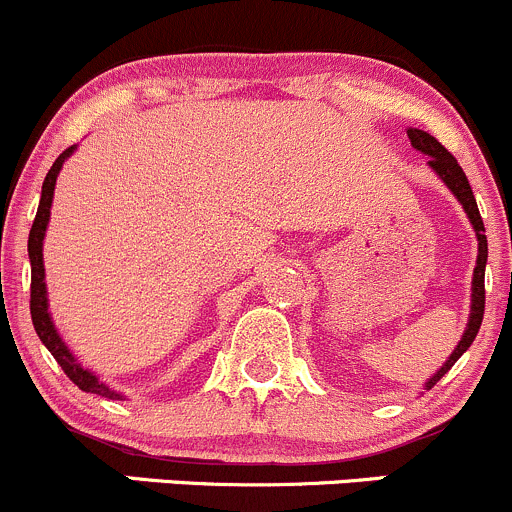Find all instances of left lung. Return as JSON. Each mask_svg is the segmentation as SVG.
Masks as SVG:
<instances>
[{
  "label": "left lung",
  "instance_id": "1",
  "mask_svg": "<svg viewBox=\"0 0 512 512\" xmlns=\"http://www.w3.org/2000/svg\"><path fill=\"white\" fill-rule=\"evenodd\" d=\"M407 135H409V140H412L414 150H419V152H424V155H429V167L436 172V175L441 177V182H444L446 187L451 189L453 197H456L458 202H461L463 212H466L468 219H471L473 231H476V239H478V258H476V268H473L471 315H468V325H466V330H463L461 342H458V345L453 347L449 360H446L444 365H441V370L436 372L434 377L429 379V382H426V389H431L436 382H439L441 377H444L446 372L451 370L453 365H456L458 357H461L463 352H466L468 347H471V342L476 340L478 330H481L483 310H486L488 239H486V229H483V219H481V214H478V204H476V197H473V189H471V184H468L466 175H463L461 165H458V162H456V157H453L451 152L446 150V147L434 138V135L424 133V130L409 128Z\"/></svg>",
  "mask_w": 512,
  "mask_h": 512
}]
</instances>
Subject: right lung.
Here are the masks:
<instances>
[{
  "label": "right lung",
  "mask_w": 512,
  "mask_h": 512,
  "mask_svg": "<svg viewBox=\"0 0 512 512\" xmlns=\"http://www.w3.org/2000/svg\"><path fill=\"white\" fill-rule=\"evenodd\" d=\"M76 145H71L68 150H63L56 162L51 165L49 175L44 179V187H41V202L39 212H36L34 224L29 231V261H31V323H34L36 335L44 342L46 350L54 355V360L59 362L61 370L66 372V377L76 384L78 389L91 394H100V397L108 399H123V394L110 389L108 384H103L93 372H88L81 362L73 357V352L68 350L66 342L61 340L59 330H56L54 320L49 313V295H46V273H44V236L46 226H49L51 217V202H54V189H56V177H59L63 162L73 155Z\"/></svg>",
  "instance_id": "add662e5"
}]
</instances>
